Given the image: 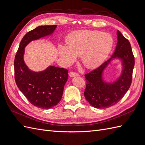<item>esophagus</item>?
Segmentation results:
<instances>
[{
  "label": "esophagus",
  "instance_id": "esophagus-1",
  "mask_svg": "<svg viewBox=\"0 0 145 145\" xmlns=\"http://www.w3.org/2000/svg\"><path fill=\"white\" fill-rule=\"evenodd\" d=\"M78 76V74L75 72H73V71H71L69 72V76L71 77H72L74 76Z\"/></svg>",
  "mask_w": 145,
  "mask_h": 145
}]
</instances>
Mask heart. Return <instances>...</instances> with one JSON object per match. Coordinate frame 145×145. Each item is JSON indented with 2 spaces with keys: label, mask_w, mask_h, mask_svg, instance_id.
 <instances>
[{
  "label": "heart",
  "mask_w": 145,
  "mask_h": 145,
  "mask_svg": "<svg viewBox=\"0 0 145 145\" xmlns=\"http://www.w3.org/2000/svg\"><path fill=\"white\" fill-rule=\"evenodd\" d=\"M113 45L108 33L95 30H82L73 33L68 43L60 45L59 54L66 64H71L81 55L83 65L88 68L99 66L106 58Z\"/></svg>",
  "instance_id": "b5f03b06"
}]
</instances>
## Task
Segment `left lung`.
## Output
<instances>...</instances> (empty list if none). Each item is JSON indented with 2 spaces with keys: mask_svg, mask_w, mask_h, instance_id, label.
<instances>
[{
  "mask_svg": "<svg viewBox=\"0 0 145 145\" xmlns=\"http://www.w3.org/2000/svg\"><path fill=\"white\" fill-rule=\"evenodd\" d=\"M117 44L115 52L108 61L90 72L85 74L86 85L84 92L86 100L95 108L105 109L117 103L128 91L133 78L134 56L129 40L117 31ZM122 60L124 68L120 77L112 84L102 79L104 69L112 58Z\"/></svg>",
  "mask_w": 145,
  "mask_h": 145,
  "instance_id": "1",
  "label": "left lung"
}]
</instances>
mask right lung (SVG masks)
Wrapping results in <instances>:
<instances>
[{
	"mask_svg": "<svg viewBox=\"0 0 145 145\" xmlns=\"http://www.w3.org/2000/svg\"><path fill=\"white\" fill-rule=\"evenodd\" d=\"M57 26H39L28 32L22 39L14 59V78L17 87L31 103L42 109L51 108L60 102L68 71L53 66L42 72L31 71L24 60L25 47L31 41L51 34Z\"/></svg>",
	"mask_w": 145,
	"mask_h": 145,
	"instance_id": "1",
	"label": "right lung"
}]
</instances>
